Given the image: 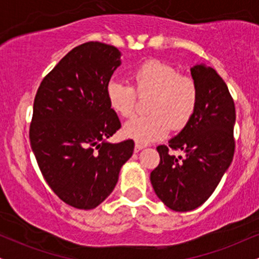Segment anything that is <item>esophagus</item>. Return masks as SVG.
Wrapping results in <instances>:
<instances>
[{"label": "esophagus", "mask_w": 259, "mask_h": 259, "mask_svg": "<svg viewBox=\"0 0 259 259\" xmlns=\"http://www.w3.org/2000/svg\"><path fill=\"white\" fill-rule=\"evenodd\" d=\"M142 148H144V146H142V145L135 144V148H134V151H135V152H139V151H141Z\"/></svg>", "instance_id": "obj_1"}]
</instances>
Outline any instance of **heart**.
Returning <instances> with one entry per match:
<instances>
[{"mask_svg":"<svg viewBox=\"0 0 259 259\" xmlns=\"http://www.w3.org/2000/svg\"><path fill=\"white\" fill-rule=\"evenodd\" d=\"M140 95L152 94L148 115H136L124 124L123 133L138 144H150L170 132L183 129L197 107L198 92L191 78L179 75L174 67L151 59L136 67L130 74ZM107 100L113 112L129 117L135 111L136 92L125 82L112 80L107 85Z\"/></svg>","mask_w":259,"mask_h":259,"instance_id":"obj_1","label":"heart"}]
</instances>
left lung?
<instances>
[{
  "instance_id": "obj_1",
  "label": "left lung",
  "mask_w": 259,
  "mask_h": 259,
  "mask_svg": "<svg viewBox=\"0 0 259 259\" xmlns=\"http://www.w3.org/2000/svg\"><path fill=\"white\" fill-rule=\"evenodd\" d=\"M198 100L196 111L184 129L157 147L160 162L151 173L158 198L175 212H187L203 204L213 194L233 162L235 151L234 100L228 86L213 68H191ZM181 149L184 157L168 150Z\"/></svg>"
}]
</instances>
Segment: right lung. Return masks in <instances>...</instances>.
I'll list each match as a JSON object with an SVG mask.
<instances>
[{
	"instance_id": "add662e5",
	"label": "right lung",
	"mask_w": 259,
	"mask_h": 259,
	"mask_svg": "<svg viewBox=\"0 0 259 259\" xmlns=\"http://www.w3.org/2000/svg\"><path fill=\"white\" fill-rule=\"evenodd\" d=\"M120 56L111 45H80L45 76L35 96L29 138L38 168L53 192L79 209L102 203L133 156V140L107 141L120 127L106 94Z\"/></svg>"
}]
</instances>
